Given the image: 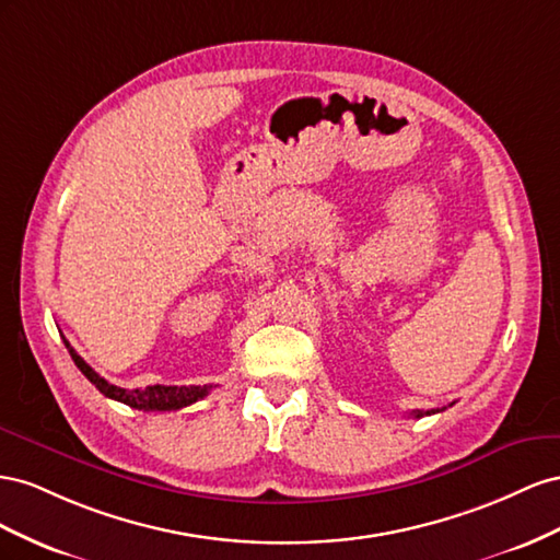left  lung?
<instances>
[{"label": "left lung", "mask_w": 560, "mask_h": 560, "mask_svg": "<svg viewBox=\"0 0 560 560\" xmlns=\"http://www.w3.org/2000/svg\"><path fill=\"white\" fill-rule=\"evenodd\" d=\"M429 412H436V410H427V412L418 410V412H412V415H415V418H422V415H429Z\"/></svg>", "instance_id": "obj_1"}]
</instances>
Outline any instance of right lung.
Wrapping results in <instances>:
<instances>
[{
    "mask_svg": "<svg viewBox=\"0 0 560 560\" xmlns=\"http://www.w3.org/2000/svg\"><path fill=\"white\" fill-rule=\"evenodd\" d=\"M62 342H66L77 369L86 375V380L91 382V385H95V389L105 394L107 398H115V401L126 404L131 408H138V410H180L185 406H191L195 401H199V398H203L206 394L211 392L209 385H206V387L152 385V387H145V389H121L117 385H109L105 377L95 373L91 365L70 347V342L66 338H62Z\"/></svg>",
    "mask_w": 560,
    "mask_h": 560,
    "instance_id": "right-lung-1",
    "label": "right lung"
}]
</instances>
